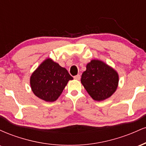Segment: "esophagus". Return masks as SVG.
<instances>
[{
  "instance_id": "34e87169",
  "label": "esophagus",
  "mask_w": 146,
  "mask_h": 146,
  "mask_svg": "<svg viewBox=\"0 0 146 146\" xmlns=\"http://www.w3.org/2000/svg\"><path fill=\"white\" fill-rule=\"evenodd\" d=\"M74 79L76 80H80V75H77L74 76Z\"/></svg>"
}]
</instances>
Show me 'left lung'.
<instances>
[{"mask_svg": "<svg viewBox=\"0 0 146 146\" xmlns=\"http://www.w3.org/2000/svg\"><path fill=\"white\" fill-rule=\"evenodd\" d=\"M81 82L88 94L95 101H103L116 91L119 75L114 68L99 60L87 64L82 75Z\"/></svg>", "mask_w": 146, "mask_h": 146, "instance_id": "1", "label": "left lung"}]
</instances>
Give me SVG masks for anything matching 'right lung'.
<instances>
[{"mask_svg": "<svg viewBox=\"0 0 146 146\" xmlns=\"http://www.w3.org/2000/svg\"><path fill=\"white\" fill-rule=\"evenodd\" d=\"M73 79L66 68L47 58L31 74L30 85L36 96L52 102L57 100L68 82Z\"/></svg>", "mask_w": 146, "mask_h": 146, "instance_id": "add662e5", "label": "right lung"}]
</instances>
